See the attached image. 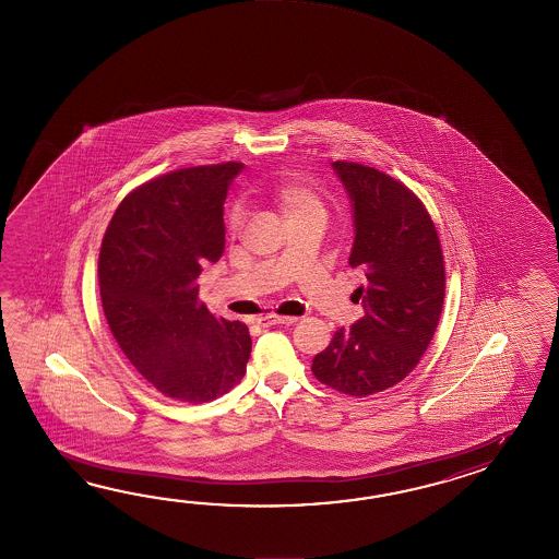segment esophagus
<instances>
[{"instance_id":"1","label":"esophagus","mask_w":559,"mask_h":559,"mask_svg":"<svg viewBox=\"0 0 559 559\" xmlns=\"http://www.w3.org/2000/svg\"><path fill=\"white\" fill-rule=\"evenodd\" d=\"M296 321L297 318H294V316H262V318H258V323L262 328H267V325H294Z\"/></svg>"}]
</instances>
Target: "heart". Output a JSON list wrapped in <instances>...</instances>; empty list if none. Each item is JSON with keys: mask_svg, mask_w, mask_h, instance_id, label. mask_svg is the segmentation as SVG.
I'll return each mask as SVG.
<instances>
[{"mask_svg": "<svg viewBox=\"0 0 559 559\" xmlns=\"http://www.w3.org/2000/svg\"><path fill=\"white\" fill-rule=\"evenodd\" d=\"M265 198L282 215L284 224H292L309 215H325V200L320 191L301 178L280 179L275 186L265 191ZM246 222V212L241 203H231L226 214L227 231L236 236Z\"/></svg>", "mask_w": 559, "mask_h": 559, "instance_id": "obj_1", "label": "heart"}]
</instances>
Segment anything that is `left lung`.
<instances>
[{
  "label": "left lung",
  "instance_id": "8db88e82",
  "mask_svg": "<svg viewBox=\"0 0 559 559\" xmlns=\"http://www.w3.org/2000/svg\"><path fill=\"white\" fill-rule=\"evenodd\" d=\"M333 169L354 202L349 265L368 277L356 289L366 313L333 333L311 371L335 392L366 397L407 378L428 349L443 308L445 265L438 229L414 191L376 167L340 159Z\"/></svg>",
  "mask_w": 559,
  "mask_h": 559
}]
</instances>
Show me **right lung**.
<instances>
[{
  "label": "right lung",
  "mask_w": 559,
  "mask_h": 559,
  "mask_svg": "<svg viewBox=\"0 0 559 559\" xmlns=\"http://www.w3.org/2000/svg\"><path fill=\"white\" fill-rule=\"evenodd\" d=\"M239 162L183 167L119 203L99 250L107 325L131 366L171 400L203 404L234 390L250 330L214 318L195 280L226 248L224 202Z\"/></svg>",
  "instance_id": "obj_1"
}]
</instances>
